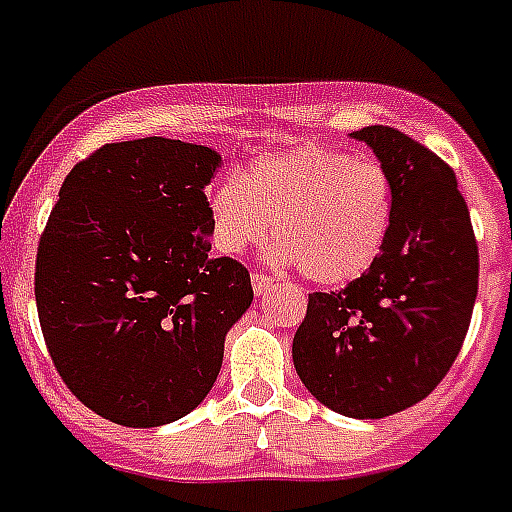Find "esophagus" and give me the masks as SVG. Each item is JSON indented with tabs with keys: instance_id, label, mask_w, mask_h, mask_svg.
Returning a JSON list of instances; mask_svg holds the SVG:
<instances>
[{
	"instance_id": "34e87169",
	"label": "esophagus",
	"mask_w": 512,
	"mask_h": 512,
	"mask_svg": "<svg viewBox=\"0 0 512 512\" xmlns=\"http://www.w3.org/2000/svg\"><path fill=\"white\" fill-rule=\"evenodd\" d=\"M276 286V278L268 276V273H252V289H255L257 296L268 294Z\"/></svg>"
}]
</instances>
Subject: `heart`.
I'll return each mask as SVG.
<instances>
[{
  "label": "heart",
  "mask_w": 512,
  "mask_h": 512,
  "mask_svg": "<svg viewBox=\"0 0 512 512\" xmlns=\"http://www.w3.org/2000/svg\"><path fill=\"white\" fill-rule=\"evenodd\" d=\"M218 249L242 255L276 234L273 260L320 286H346L380 260L395 216L393 176L333 145L268 150L210 195ZM277 231H272V221Z\"/></svg>",
  "instance_id": "obj_1"
}]
</instances>
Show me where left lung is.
Instances as JSON below:
<instances>
[{
  "label": "left lung",
  "instance_id": "obj_1",
  "mask_svg": "<svg viewBox=\"0 0 512 512\" xmlns=\"http://www.w3.org/2000/svg\"><path fill=\"white\" fill-rule=\"evenodd\" d=\"M354 137L393 176V229L362 278L309 294L291 354L322 406L382 419L427 398L453 367L479 289V247L448 163L393 127Z\"/></svg>",
  "mask_w": 512,
  "mask_h": 512
}]
</instances>
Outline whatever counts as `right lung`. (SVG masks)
<instances>
[{
    "label": "right lung",
    "mask_w": 512,
    "mask_h": 512,
    "mask_svg": "<svg viewBox=\"0 0 512 512\" xmlns=\"http://www.w3.org/2000/svg\"><path fill=\"white\" fill-rule=\"evenodd\" d=\"M218 163L205 145L143 137L93 150L59 190L38 320L64 385L109 422L161 427L197 409L252 304L249 270L210 257Z\"/></svg>",
    "instance_id": "add662e5"
}]
</instances>
